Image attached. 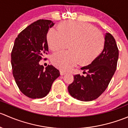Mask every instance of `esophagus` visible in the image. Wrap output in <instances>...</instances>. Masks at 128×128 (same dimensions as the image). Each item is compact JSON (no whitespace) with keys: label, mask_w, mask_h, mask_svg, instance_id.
Wrapping results in <instances>:
<instances>
[{"label":"esophagus","mask_w":128,"mask_h":128,"mask_svg":"<svg viewBox=\"0 0 128 128\" xmlns=\"http://www.w3.org/2000/svg\"><path fill=\"white\" fill-rule=\"evenodd\" d=\"M66 74V72L62 71V70H60V76H64V75H65Z\"/></svg>","instance_id":"obj_1"}]
</instances>
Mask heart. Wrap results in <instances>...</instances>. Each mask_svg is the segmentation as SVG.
<instances>
[{
  "instance_id": "1",
  "label": "heart",
  "mask_w": 128,
  "mask_h": 128,
  "mask_svg": "<svg viewBox=\"0 0 128 128\" xmlns=\"http://www.w3.org/2000/svg\"><path fill=\"white\" fill-rule=\"evenodd\" d=\"M59 30L50 29L47 41L52 51L64 50L69 45L70 51L57 52L51 58L53 65L60 70H69L78 62L84 66L91 64L104 48V36L92 24L68 21L59 24Z\"/></svg>"
}]
</instances>
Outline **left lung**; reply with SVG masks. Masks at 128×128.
<instances>
[{
	"label": "left lung",
	"instance_id": "left-lung-1",
	"mask_svg": "<svg viewBox=\"0 0 128 128\" xmlns=\"http://www.w3.org/2000/svg\"><path fill=\"white\" fill-rule=\"evenodd\" d=\"M118 51L114 37L106 33L104 48L96 59L87 66L81 68L87 76L77 74L74 82L68 86V91L72 97L83 102L95 100L108 86L116 71Z\"/></svg>",
	"mask_w": 128,
	"mask_h": 128
}]
</instances>
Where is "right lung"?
I'll return each mask as SVG.
<instances>
[{
  "instance_id": "1",
  "label": "right lung",
  "mask_w": 128,
  "mask_h": 128,
  "mask_svg": "<svg viewBox=\"0 0 128 128\" xmlns=\"http://www.w3.org/2000/svg\"><path fill=\"white\" fill-rule=\"evenodd\" d=\"M54 24L51 20H38L20 32L15 40L11 53L13 76L20 91L30 98L46 96L60 76L52 65L44 69L39 64L48 51L47 33Z\"/></svg>"
}]
</instances>
